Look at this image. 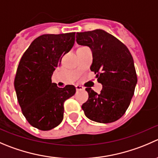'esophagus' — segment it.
I'll use <instances>...</instances> for the list:
<instances>
[{"label":"esophagus","instance_id":"1","mask_svg":"<svg viewBox=\"0 0 158 158\" xmlns=\"http://www.w3.org/2000/svg\"><path fill=\"white\" fill-rule=\"evenodd\" d=\"M76 89L77 91H81V90H84V87L83 86H81V85H76Z\"/></svg>","mask_w":158,"mask_h":158}]
</instances>
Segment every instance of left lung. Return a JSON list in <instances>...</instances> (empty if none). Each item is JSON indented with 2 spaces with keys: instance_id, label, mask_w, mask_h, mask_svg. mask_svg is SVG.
Returning <instances> with one entry per match:
<instances>
[{
  "instance_id": "obj_1",
  "label": "left lung",
  "mask_w": 158,
  "mask_h": 158,
  "mask_svg": "<svg viewBox=\"0 0 158 158\" xmlns=\"http://www.w3.org/2000/svg\"><path fill=\"white\" fill-rule=\"evenodd\" d=\"M79 45L93 52L90 69L102 85L100 93L86 88L89 99L82 104L85 116L97 123L119 120L127 110L134 93L137 78L131 52L120 41L102 29L76 33Z\"/></svg>"
}]
</instances>
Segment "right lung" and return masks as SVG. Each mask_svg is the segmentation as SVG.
I'll return each instance as SVG.
<instances>
[{
    "label": "right lung",
    "instance_id": "right-lung-1",
    "mask_svg": "<svg viewBox=\"0 0 158 158\" xmlns=\"http://www.w3.org/2000/svg\"><path fill=\"white\" fill-rule=\"evenodd\" d=\"M75 32L46 34L35 38L21 57L15 89L23 115L41 131L56 127L63 120L64 102L76 93L72 85L59 88L52 76L62 56L75 43Z\"/></svg>",
    "mask_w": 158,
    "mask_h": 158
}]
</instances>
